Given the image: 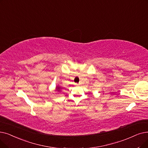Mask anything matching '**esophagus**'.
I'll return each instance as SVG.
<instances>
[{
	"label": "esophagus",
	"instance_id": "esophagus-1",
	"mask_svg": "<svg viewBox=\"0 0 148 148\" xmlns=\"http://www.w3.org/2000/svg\"><path fill=\"white\" fill-rule=\"evenodd\" d=\"M75 85L76 86H79V85H80V83H75Z\"/></svg>",
	"mask_w": 148,
	"mask_h": 148
}]
</instances>
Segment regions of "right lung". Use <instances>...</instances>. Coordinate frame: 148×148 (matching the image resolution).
<instances>
[{
	"label": "right lung",
	"mask_w": 148,
	"mask_h": 148,
	"mask_svg": "<svg viewBox=\"0 0 148 148\" xmlns=\"http://www.w3.org/2000/svg\"><path fill=\"white\" fill-rule=\"evenodd\" d=\"M57 90L59 91V90H60V88H59V87H57Z\"/></svg>",
	"instance_id": "obj_1"
}]
</instances>
